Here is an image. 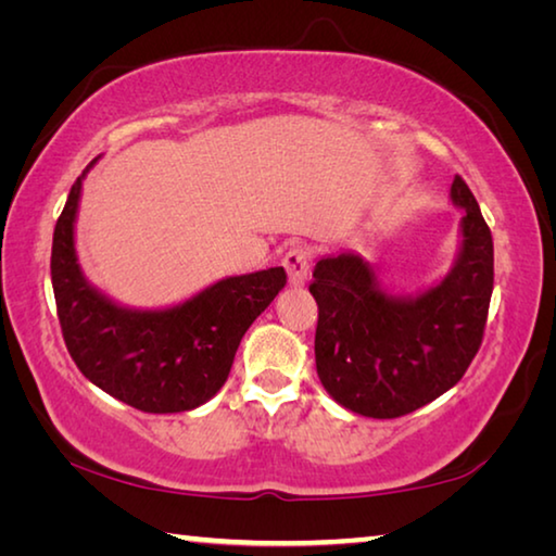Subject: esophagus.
Masks as SVG:
<instances>
[{
    "mask_svg": "<svg viewBox=\"0 0 556 556\" xmlns=\"http://www.w3.org/2000/svg\"><path fill=\"white\" fill-rule=\"evenodd\" d=\"M281 265L287 269L291 287H304V281L308 277V265H312V255H308V250L304 248H291L285 260H281Z\"/></svg>",
    "mask_w": 556,
    "mask_h": 556,
    "instance_id": "34e87169",
    "label": "esophagus"
}]
</instances>
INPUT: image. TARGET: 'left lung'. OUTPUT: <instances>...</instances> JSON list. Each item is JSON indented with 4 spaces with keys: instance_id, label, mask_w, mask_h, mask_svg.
<instances>
[{
    "instance_id": "8db88e82",
    "label": "left lung",
    "mask_w": 556,
    "mask_h": 556,
    "mask_svg": "<svg viewBox=\"0 0 556 556\" xmlns=\"http://www.w3.org/2000/svg\"><path fill=\"white\" fill-rule=\"evenodd\" d=\"M451 203L464 211L444 279L419 294H392L351 250L316 262V372L355 414L394 419L425 407L464 378L483 341L493 294V238L460 176Z\"/></svg>"
}]
</instances>
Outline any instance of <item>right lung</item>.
I'll return each instance as SVG.
<instances>
[{"label": "right lung", "instance_id": "right-lung-1", "mask_svg": "<svg viewBox=\"0 0 556 556\" xmlns=\"http://www.w3.org/2000/svg\"><path fill=\"white\" fill-rule=\"evenodd\" d=\"M100 159V156H98ZM53 230L51 281L65 348L102 392L149 414L201 407L218 394L252 321L287 285L285 267L225 277L184 304L129 308L92 287L75 252L83 178Z\"/></svg>", "mask_w": 556, "mask_h": 556}]
</instances>
